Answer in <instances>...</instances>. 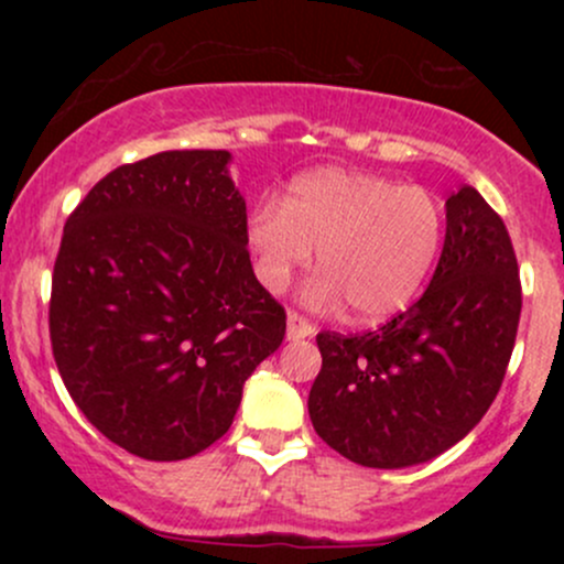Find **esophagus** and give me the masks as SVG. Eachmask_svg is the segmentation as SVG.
<instances>
[{"instance_id": "34e87169", "label": "esophagus", "mask_w": 564, "mask_h": 564, "mask_svg": "<svg viewBox=\"0 0 564 564\" xmlns=\"http://www.w3.org/2000/svg\"><path fill=\"white\" fill-rule=\"evenodd\" d=\"M315 334V326L307 318H302L300 313L286 315V336L289 339H307Z\"/></svg>"}]
</instances>
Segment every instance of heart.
<instances>
[{"mask_svg": "<svg viewBox=\"0 0 564 564\" xmlns=\"http://www.w3.org/2000/svg\"><path fill=\"white\" fill-rule=\"evenodd\" d=\"M264 289L281 291L318 249L323 273L304 302H349L355 318L384 321L413 302L445 238L443 204L426 187L321 166L296 177L281 206L262 204L246 225Z\"/></svg>", "mask_w": 564, "mask_h": 564, "instance_id": "heart-1", "label": "heart"}]
</instances>
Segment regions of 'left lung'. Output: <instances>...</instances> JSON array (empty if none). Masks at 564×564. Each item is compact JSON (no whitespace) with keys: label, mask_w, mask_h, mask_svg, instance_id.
I'll list each match as a JSON object with an SVG mask.
<instances>
[{"label":"left lung","mask_w":564,"mask_h":564,"mask_svg":"<svg viewBox=\"0 0 564 564\" xmlns=\"http://www.w3.org/2000/svg\"><path fill=\"white\" fill-rule=\"evenodd\" d=\"M522 310L503 219L471 185L445 200L430 286L377 332L318 334L310 422L336 453L373 469L424 464L464 440L496 400Z\"/></svg>","instance_id":"left-lung-1"}]
</instances>
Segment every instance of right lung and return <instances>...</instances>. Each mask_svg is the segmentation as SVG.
I'll return each instance as SVG.
<instances>
[{
  "label": "right lung",
  "mask_w": 564,
  "mask_h": 564,
  "mask_svg": "<svg viewBox=\"0 0 564 564\" xmlns=\"http://www.w3.org/2000/svg\"><path fill=\"white\" fill-rule=\"evenodd\" d=\"M228 151H164L97 183L68 217L50 339L63 384L111 443L180 462L230 430L286 313L249 260Z\"/></svg>",
  "instance_id": "right-lung-1"
}]
</instances>
